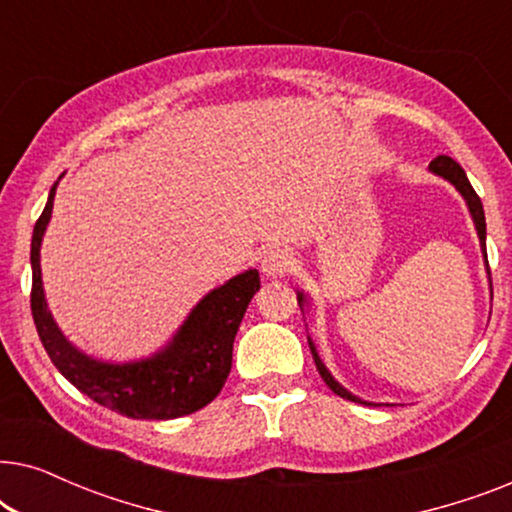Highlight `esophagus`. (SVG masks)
<instances>
[{"mask_svg": "<svg viewBox=\"0 0 512 512\" xmlns=\"http://www.w3.org/2000/svg\"><path fill=\"white\" fill-rule=\"evenodd\" d=\"M261 268L268 277H284V275H289V272L296 270V256L291 254V249L275 247L263 256Z\"/></svg>", "mask_w": 512, "mask_h": 512, "instance_id": "34e87169", "label": "esophagus"}]
</instances>
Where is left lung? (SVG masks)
I'll return each instance as SVG.
<instances>
[{"label":"left lung","instance_id":"obj_1","mask_svg":"<svg viewBox=\"0 0 512 512\" xmlns=\"http://www.w3.org/2000/svg\"><path fill=\"white\" fill-rule=\"evenodd\" d=\"M429 167H431V170L436 172V174H440V177H445L447 181H452V184L457 186V191H459V193L464 195V198H466V202H468V209H471V214H473L475 228H478V235H480L482 251H485V258H487V244H485V237H487V226H485V209H482L480 195L475 193V188L471 186V181H468L466 172L461 170V165L457 163V160H452L450 156H438V158H433ZM487 268H489V263H487ZM300 303H303V293H300V296H298V305H300ZM307 342H310V349H312V356H314V366H317L319 375H321V380H324V382L328 384V387H331L333 394H338L340 398H347V401L363 403L361 398L352 396V394H349L347 389H342L340 384L333 380L331 373H328L324 363H321L319 354H317V349H314V345H312V340L307 338ZM363 405H370V403H363Z\"/></svg>","mask_w":512,"mask_h":512}]
</instances>
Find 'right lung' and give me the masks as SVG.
<instances>
[{
    "instance_id": "add662e5",
    "label": "right lung",
    "mask_w": 512,
    "mask_h": 512,
    "mask_svg": "<svg viewBox=\"0 0 512 512\" xmlns=\"http://www.w3.org/2000/svg\"><path fill=\"white\" fill-rule=\"evenodd\" d=\"M55 186L32 233L30 307L37 333L53 366L95 403L135 419H174L205 408L219 394L233 366V342L244 312L261 289L258 270L237 275L191 312L170 347L149 361L111 366L88 359L62 338L46 310L39 247L51 219Z\"/></svg>"
}]
</instances>
